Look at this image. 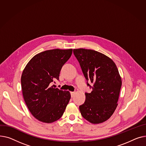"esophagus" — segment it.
I'll use <instances>...</instances> for the list:
<instances>
[{
	"label": "esophagus",
	"instance_id": "34e87169",
	"mask_svg": "<svg viewBox=\"0 0 146 146\" xmlns=\"http://www.w3.org/2000/svg\"><path fill=\"white\" fill-rule=\"evenodd\" d=\"M71 97H73L74 96V94H75V92H71Z\"/></svg>",
	"mask_w": 146,
	"mask_h": 146
}]
</instances>
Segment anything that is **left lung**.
Returning a JSON list of instances; mask_svg holds the SVG:
<instances>
[{"instance_id":"obj_1","label":"left lung","mask_w":146,"mask_h":146,"mask_svg":"<svg viewBox=\"0 0 146 146\" xmlns=\"http://www.w3.org/2000/svg\"><path fill=\"white\" fill-rule=\"evenodd\" d=\"M85 79L93 83L90 93L86 92L85 101L80 106L82 116L92 124L103 123L115 111L122 85L115 64L112 59L96 50L74 49Z\"/></svg>"}]
</instances>
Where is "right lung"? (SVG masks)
Returning <instances> with one entry per match:
<instances>
[{"label":"right lung","mask_w":146,"mask_h":146,"mask_svg":"<svg viewBox=\"0 0 146 146\" xmlns=\"http://www.w3.org/2000/svg\"><path fill=\"white\" fill-rule=\"evenodd\" d=\"M72 49H55L34 56L21 76L23 97L32 115L39 121L51 123L61 118L71 98L70 92L50 87L59 76Z\"/></svg>","instance_id":"add662e5"}]
</instances>
